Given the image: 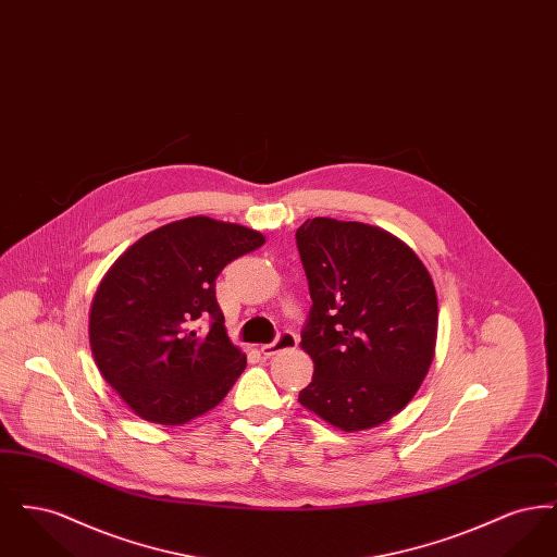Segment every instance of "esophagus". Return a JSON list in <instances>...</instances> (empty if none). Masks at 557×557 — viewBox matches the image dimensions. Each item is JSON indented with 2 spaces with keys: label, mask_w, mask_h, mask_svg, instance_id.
<instances>
[{
  "label": "esophagus",
  "mask_w": 557,
  "mask_h": 557,
  "mask_svg": "<svg viewBox=\"0 0 557 557\" xmlns=\"http://www.w3.org/2000/svg\"><path fill=\"white\" fill-rule=\"evenodd\" d=\"M296 345H298L296 334H294V332H288V330H284V332H280V334H277V338H275L273 343L261 346V352H263L265 357H271V355H275V352H280V350L294 348Z\"/></svg>",
  "instance_id": "34e87169"
}]
</instances>
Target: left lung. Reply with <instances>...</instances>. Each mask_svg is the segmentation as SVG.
<instances>
[{
  "instance_id": "8db88e82",
  "label": "left lung",
  "mask_w": 557,
  "mask_h": 557,
  "mask_svg": "<svg viewBox=\"0 0 557 557\" xmlns=\"http://www.w3.org/2000/svg\"><path fill=\"white\" fill-rule=\"evenodd\" d=\"M296 248L313 300L300 346L315 363L300 405L345 432L391 420L434 357L430 273L407 244L357 221L309 219Z\"/></svg>"
}]
</instances>
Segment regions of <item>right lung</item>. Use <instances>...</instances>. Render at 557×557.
I'll return each instance as SVG.
<instances>
[{"mask_svg": "<svg viewBox=\"0 0 557 557\" xmlns=\"http://www.w3.org/2000/svg\"><path fill=\"white\" fill-rule=\"evenodd\" d=\"M263 242L236 223L189 216L144 236L108 271L89 343L98 370L139 418L186 424L238 380L246 355L227 338L214 280Z\"/></svg>", "mask_w": 557, "mask_h": 557, "instance_id": "add662e5", "label": "right lung"}]
</instances>
